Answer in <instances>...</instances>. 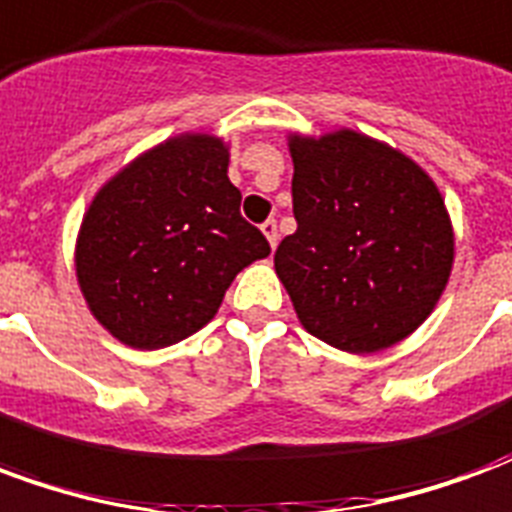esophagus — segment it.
Segmentation results:
<instances>
[{
	"instance_id": "1",
	"label": "esophagus",
	"mask_w": 512,
	"mask_h": 512,
	"mask_svg": "<svg viewBox=\"0 0 512 512\" xmlns=\"http://www.w3.org/2000/svg\"><path fill=\"white\" fill-rule=\"evenodd\" d=\"M260 230H263V235H266L268 246H271V249H274V246H277V241H279L277 222H274V219H268V222H263V227H260Z\"/></svg>"
}]
</instances>
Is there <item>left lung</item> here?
<instances>
[{"mask_svg": "<svg viewBox=\"0 0 512 512\" xmlns=\"http://www.w3.org/2000/svg\"><path fill=\"white\" fill-rule=\"evenodd\" d=\"M299 230L274 268L299 323L348 354H376L436 310L455 263V230L439 186L381 139L334 128L290 131Z\"/></svg>", "mask_w": 512, "mask_h": 512, "instance_id": "obj_1", "label": "left lung"}]
</instances>
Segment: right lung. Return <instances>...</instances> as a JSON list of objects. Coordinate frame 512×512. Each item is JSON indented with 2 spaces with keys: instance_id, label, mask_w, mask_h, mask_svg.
Returning <instances> with one entry per match:
<instances>
[{
  "instance_id": "1",
  "label": "right lung",
  "mask_w": 512,
  "mask_h": 512,
  "mask_svg": "<svg viewBox=\"0 0 512 512\" xmlns=\"http://www.w3.org/2000/svg\"><path fill=\"white\" fill-rule=\"evenodd\" d=\"M230 145L183 131L131 158L95 191L73 266L87 310L115 340L156 351L213 321L238 271L271 246L241 219Z\"/></svg>"
}]
</instances>
